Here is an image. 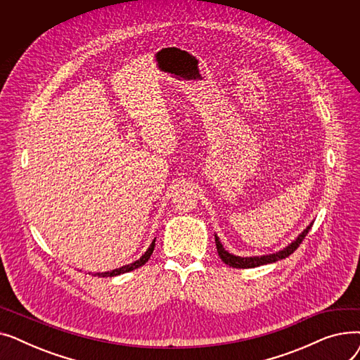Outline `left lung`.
I'll use <instances>...</instances> for the list:
<instances>
[{"instance_id": "1", "label": "left lung", "mask_w": 360, "mask_h": 360, "mask_svg": "<svg viewBox=\"0 0 360 360\" xmlns=\"http://www.w3.org/2000/svg\"><path fill=\"white\" fill-rule=\"evenodd\" d=\"M311 228H312V223L309 226H307V229H304V232L299 233L297 238L292 243H289L286 248H283V250H280V251H277L274 254L259 255V257H238V255H233V254L228 252V251L223 248V245H221V242H220L217 235H214V240H216V248H217L219 257L221 258V261L224 264H228L229 267H233V269H254V267L264 266V264L276 262L278 259H283V258L289 257L290 254H293V251L297 250L300 242L305 239V236L308 235Z\"/></svg>"}]
</instances>
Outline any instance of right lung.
<instances>
[{"mask_svg":"<svg viewBox=\"0 0 360 360\" xmlns=\"http://www.w3.org/2000/svg\"><path fill=\"white\" fill-rule=\"evenodd\" d=\"M155 242H156V239H153L151 240V243H150V247H148V250L137 259V261H134V262H131V264H127V266H122V267H120V269H115V270H110V271H103V273H94V276H98V277H113V276H120V274H124V273H128V271H132V270H136V269H139V267H141V266H144V264L148 261V258H150V255L153 254V251H155Z\"/></svg>","mask_w":360,"mask_h":360,"instance_id":"right-lung-1","label":"right lung"}]
</instances>
